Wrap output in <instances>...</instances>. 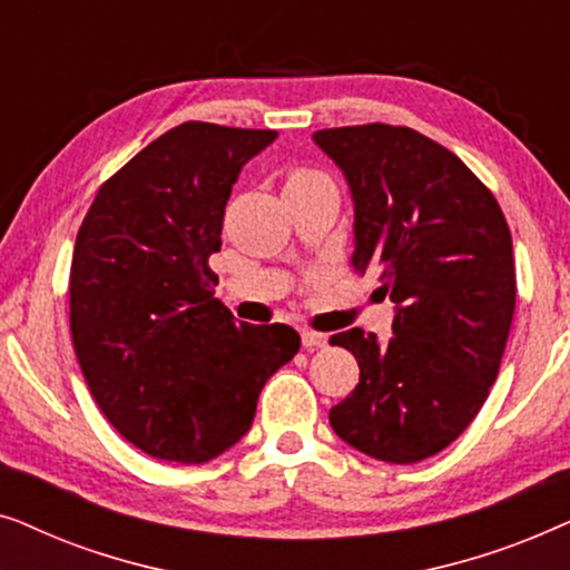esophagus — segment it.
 <instances>
[{"label":"esophagus","instance_id":"obj_1","mask_svg":"<svg viewBox=\"0 0 570 570\" xmlns=\"http://www.w3.org/2000/svg\"><path fill=\"white\" fill-rule=\"evenodd\" d=\"M301 342H303V347H306V350H316V347H324L326 342H330V337H326V334H322V332L303 330L301 332Z\"/></svg>","mask_w":570,"mask_h":570}]
</instances>
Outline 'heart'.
Masks as SVG:
<instances>
[{"instance_id":"obj_1","label":"heart","mask_w":570,"mask_h":570,"mask_svg":"<svg viewBox=\"0 0 570 570\" xmlns=\"http://www.w3.org/2000/svg\"><path fill=\"white\" fill-rule=\"evenodd\" d=\"M316 176H322V174H316V170H298V174H293L291 178H287V184H291V181H306V178H316Z\"/></svg>"}]
</instances>
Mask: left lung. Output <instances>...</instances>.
Instances as JSON below:
<instances>
[{
	"mask_svg": "<svg viewBox=\"0 0 570 570\" xmlns=\"http://www.w3.org/2000/svg\"><path fill=\"white\" fill-rule=\"evenodd\" d=\"M314 142L355 202V272H376L396 306L392 340L347 330L361 381L330 410L334 433L412 464L464 433L501 368L517 306L509 223L493 191L446 147L410 127L322 129Z\"/></svg>",
	"mask_w": 570,
	"mask_h": 570,
	"instance_id": "left-lung-1",
	"label": "left lung"
}]
</instances>
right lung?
Wrapping results in <instances>:
<instances>
[{"label":"right lung","instance_id":"obj_1","mask_svg":"<svg viewBox=\"0 0 570 570\" xmlns=\"http://www.w3.org/2000/svg\"><path fill=\"white\" fill-rule=\"evenodd\" d=\"M275 129L178 124L100 186L77 230L69 330L92 400L145 454L202 464L240 441L293 361L285 324H236L213 298L225 205Z\"/></svg>","mask_w":570,"mask_h":570}]
</instances>
